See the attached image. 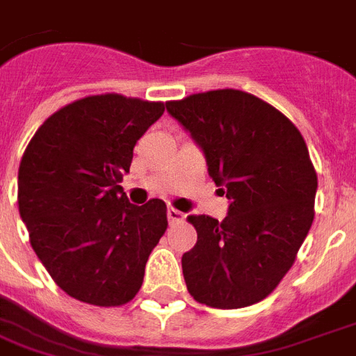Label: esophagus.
I'll use <instances>...</instances> for the list:
<instances>
[{"mask_svg": "<svg viewBox=\"0 0 356 356\" xmlns=\"http://www.w3.org/2000/svg\"><path fill=\"white\" fill-rule=\"evenodd\" d=\"M166 214H168V222H170V223L181 222V220H183V218H184L183 212H179L177 209H173V207H170V209H168Z\"/></svg>", "mask_w": 356, "mask_h": 356, "instance_id": "obj_1", "label": "esophagus"}]
</instances>
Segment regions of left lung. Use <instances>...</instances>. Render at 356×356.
Returning <instances> with one entry per match:
<instances>
[{
    "instance_id": "left-lung-1",
    "label": "left lung",
    "mask_w": 356,
    "mask_h": 356,
    "mask_svg": "<svg viewBox=\"0 0 356 356\" xmlns=\"http://www.w3.org/2000/svg\"><path fill=\"white\" fill-rule=\"evenodd\" d=\"M166 111L229 200L223 222L188 216L197 231L181 259L190 296L212 309L259 303L292 268L314 220L318 177L303 136L277 108L233 88L168 102Z\"/></svg>"
}]
</instances>
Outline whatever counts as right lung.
Returning <instances> with one entry per match:
<instances>
[{"label": "right lung", "mask_w": 356, "mask_h": 356, "mask_svg": "<svg viewBox=\"0 0 356 356\" xmlns=\"http://www.w3.org/2000/svg\"><path fill=\"white\" fill-rule=\"evenodd\" d=\"M162 114L161 102L85 97L42 123L22 156L18 207L31 245L57 286L83 303L131 301L166 231L164 201L133 205L120 186L134 145Z\"/></svg>", "instance_id": "1"}]
</instances>
